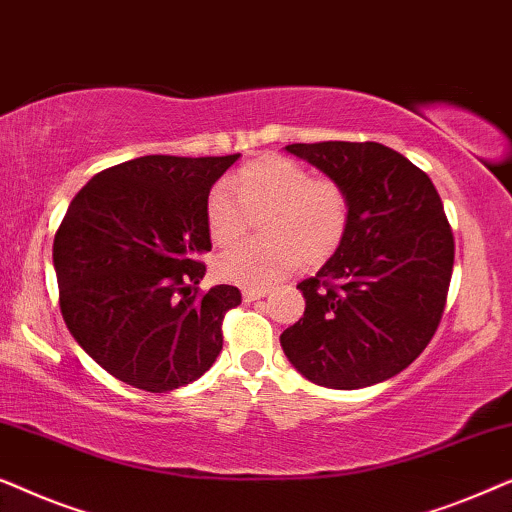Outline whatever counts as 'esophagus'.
<instances>
[{"mask_svg": "<svg viewBox=\"0 0 512 512\" xmlns=\"http://www.w3.org/2000/svg\"><path fill=\"white\" fill-rule=\"evenodd\" d=\"M265 296H268V291H265V289H244L242 291L244 303H254V300H261Z\"/></svg>", "mask_w": 512, "mask_h": 512, "instance_id": "1", "label": "esophagus"}]
</instances>
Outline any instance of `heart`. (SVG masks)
Segmentation results:
<instances>
[{"label":"heart","mask_w":512,"mask_h":512,"mask_svg":"<svg viewBox=\"0 0 512 512\" xmlns=\"http://www.w3.org/2000/svg\"><path fill=\"white\" fill-rule=\"evenodd\" d=\"M235 191L214 186L205 200L209 240L228 247L247 228L249 216L268 214L261 223L265 242H240L216 261V275L242 289H265L296 272L303 261L319 265L345 240L349 198L331 179H317L307 167L282 156L251 160L237 172Z\"/></svg>","instance_id":"1"}]
</instances>
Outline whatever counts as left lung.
Returning a JSON list of instances; mask_svg holds the SVG:
<instances>
[{"label": "left lung", "mask_w": 512, "mask_h": 512, "mask_svg": "<svg viewBox=\"0 0 512 512\" xmlns=\"http://www.w3.org/2000/svg\"><path fill=\"white\" fill-rule=\"evenodd\" d=\"M342 186L349 226L317 275L298 284L303 319L279 335L286 359L328 389H363L410 366L445 310L454 237L426 174L377 142L289 144Z\"/></svg>", "instance_id": "8db88e82"}]
</instances>
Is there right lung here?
<instances>
[{
  "instance_id": "obj_1",
  "label": "right lung",
  "mask_w": 512,
  "mask_h": 512,
  "mask_svg": "<svg viewBox=\"0 0 512 512\" xmlns=\"http://www.w3.org/2000/svg\"><path fill=\"white\" fill-rule=\"evenodd\" d=\"M240 153L144 156L95 174L53 242L62 319L90 359L135 389L165 394L205 375L223 347L235 286L198 296L212 249L205 200Z\"/></svg>"
}]
</instances>
